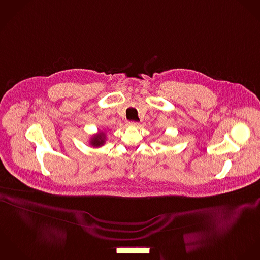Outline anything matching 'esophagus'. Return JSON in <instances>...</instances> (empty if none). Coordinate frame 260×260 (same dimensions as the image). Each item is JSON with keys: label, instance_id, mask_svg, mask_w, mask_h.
I'll list each match as a JSON object with an SVG mask.
<instances>
[{"label": "esophagus", "instance_id": "1", "mask_svg": "<svg viewBox=\"0 0 260 260\" xmlns=\"http://www.w3.org/2000/svg\"><path fill=\"white\" fill-rule=\"evenodd\" d=\"M127 125L128 126H139L140 125V123L138 122V121H127Z\"/></svg>", "mask_w": 260, "mask_h": 260}]
</instances>
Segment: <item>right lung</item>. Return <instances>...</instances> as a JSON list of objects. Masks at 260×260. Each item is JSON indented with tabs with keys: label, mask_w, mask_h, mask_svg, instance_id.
Returning a JSON list of instances; mask_svg holds the SVG:
<instances>
[{
	"label": "right lung",
	"mask_w": 260,
	"mask_h": 260,
	"mask_svg": "<svg viewBox=\"0 0 260 260\" xmlns=\"http://www.w3.org/2000/svg\"><path fill=\"white\" fill-rule=\"evenodd\" d=\"M106 143V134L104 132H99L96 135L92 136L89 144H91L93 147H100L104 145Z\"/></svg>",
	"instance_id": "1"
}]
</instances>
